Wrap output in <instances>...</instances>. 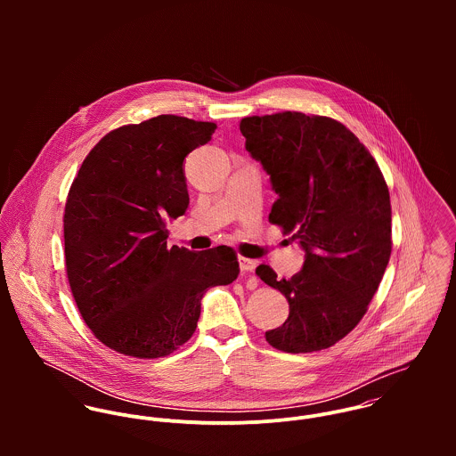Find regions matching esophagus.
<instances>
[{
	"mask_svg": "<svg viewBox=\"0 0 456 456\" xmlns=\"http://www.w3.org/2000/svg\"><path fill=\"white\" fill-rule=\"evenodd\" d=\"M239 265L242 272H255V268L258 266V261L249 260V258H239Z\"/></svg>",
	"mask_w": 456,
	"mask_h": 456,
	"instance_id": "esophagus-1",
	"label": "esophagus"
}]
</instances>
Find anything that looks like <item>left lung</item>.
Listing matches in <instances>:
<instances>
[{
	"mask_svg": "<svg viewBox=\"0 0 456 456\" xmlns=\"http://www.w3.org/2000/svg\"><path fill=\"white\" fill-rule=\"evenodd\" d=\"M240 131L279 196L270 223L293 233L305 253L291 279H277L268 265L256 268L289 304L288 320L265 338L286 353L326 349L360 323L385 275L388 186L367 147L335 119L281 112L244 118Z\"/></svg>",
	"mask_w": 456,
	"mask_h": 456,
	"instance_id": "left-lung-1",
	"label": "left lung"
}]
</instances>
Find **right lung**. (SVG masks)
Returning a JSON list of instances; mask_svg holds the SVG:
<instances>
[{"label": "right lung", "mask_w": 456, "mask_h": 456, "mask_svg": "<svg viewBox=\"0 0 456 456\" xmlns=\"http://www.w3.org/2000/svg\"><path fill=\"white\" fill-rule=\"evenodd\" d=\"M216 123L158 116L107 133L66 198V273L94 337L134 358L174 353L195 333L203 293L239 275L232 248H167V219L190 205L186 156Z\"/></svg>", "instance_id": "right-lung-1"}]
</instances>
